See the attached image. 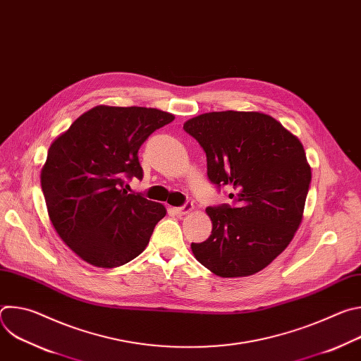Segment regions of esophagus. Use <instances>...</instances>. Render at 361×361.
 <instances>
[{
  "label": "esophagus",
  "instance_id": "1",
  "mask_svg": "<svg viewBox=\"0 0 361 361\" xmlns=\"http://www.w3.org/2000/svg\"><path fill=\"white\" fill-rule=\"evenodd\" d=\"M191 210H192V202H191V201H185L184 205H181V207H177V209H176V213H177L178 216H184V214L190 213Z\"/></svg>",
  "mask_w": 361,
  "mask_h": 361
}]
</instances>
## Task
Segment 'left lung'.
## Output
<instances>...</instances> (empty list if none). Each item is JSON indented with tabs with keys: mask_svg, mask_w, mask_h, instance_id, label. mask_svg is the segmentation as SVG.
<instances>
[{
	"mask_svg": "<svg viewBox=\"0 0 361 361\" xmlns=\"http://www.w3.org/2000/svg\"><path fill=\"white\" fill-rule=\"evenodd\" d=\"M207 157V177L231 204L207 207L210 237L191 243L195 259L220 277L251 276L281 254L297 231L312 170L290 131L262 113L220 111L184 124Z\"/></svg>",
	"mask_w": 361,
	"mask_h": 361,
	"instance_id": "obj_1",
	"label": "left lung"
}]
</instances>
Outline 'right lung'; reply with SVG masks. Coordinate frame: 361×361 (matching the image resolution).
<instances>
[{"label":"right lung","instance_id":"add662e5","mask_svg":"<svg viewBox=\"0 0 361 361\" xmlns=\"http://www.w3.org/2000/svg\"><path fill=\"white\" fill-rule=\"evenodd\" d=\"M174 116L145 107H95L48 149L41 171L49 220L61 240L95 267L123 266L147 247L167 214L160 202L127 192L142 180L138 149Z\"/></svg>","mask_w":361,"mask_h":361}]
</instances>
